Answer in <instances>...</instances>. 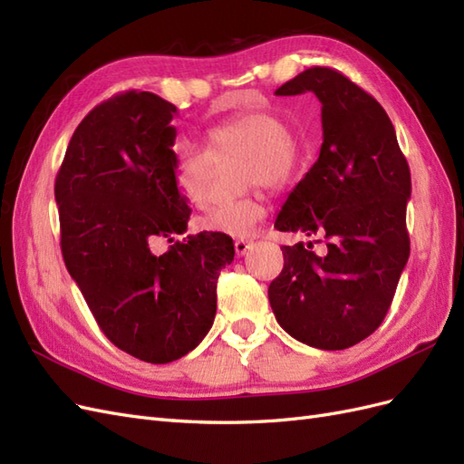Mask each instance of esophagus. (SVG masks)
Segmentation results:
<instances>
[{
    "mask_svg": "<svg viewBox=\"0 0 464 464\" xmlns=\"http://www.w3.org/2000/svg\"><path fill=\"white\" fill-rule=\"evenodd\" d=\"M251 245H253L251 239H237L235 241V253L239 255V256H243L248 251V248H251Z\"/></svg>",
    "mask_w": 464,
    "mask_h": 464,
    "instance_id": "1",
    "label": "esophagus"
}]
</instances>
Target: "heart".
<instances>
[{"instance_id": "obj_1", "label": "heart", "mask_w": 464, "mask_h": 464, "mask_svg": "<svg viewBox=\"0 0 464 464\" xmlns=\"http://www.w3.org/2000/svg\"><path fill=\"white\" fill-rule=\"evenodd\" d=\"M208 152L188 140L174 147V174L188 199L198 208L208 204L213 160L245 157L243 186H263L272 192L286 188L298 176L302 149L284 119L272 111H248L206 130ZM265 218V208L255 196L213 206L201 219L211 233L246 239Z\"/></svg>"}]
</instances>
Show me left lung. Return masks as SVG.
<instances>
[{"label":"left lung","instance_id":"obj_1","mask_svg":"<svg viewBox=\"0 0 464 464\" xmlns=\"http://www.w3.org/2000/svg\"><path fill=\"white\" fill-rule=\"evenodd\" d=\"M314 92L322 102L319 159L278 213V231L319 235L324 253L282 246L268 300L280 327L305 345L341 351L378 329L410 256L411 176L394 125L371 93L339 70L314 66L276 96Z\"/></svg>","mask_w":464,"mask_h":464}]
</instances>
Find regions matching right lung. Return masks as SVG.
<instances>
[{"label":"right lung","instance_id":"obj_1","mask_svg":"<svg viewBox=\"0 0 464 464\" xmlns=\"http://www.w3.org/2000/svg\"><path fill=\"white\" fill-rule=\"evenodd\" d=\"M176 105L129 90L96 105L68 142L54 198L64 265L103 335L139 361L164 364L196 349L233 263L229 235L204 231L162 255L192 209L174 174Z\"/></svg>","mask_w":464,"mask_h":464}]
</instances>
